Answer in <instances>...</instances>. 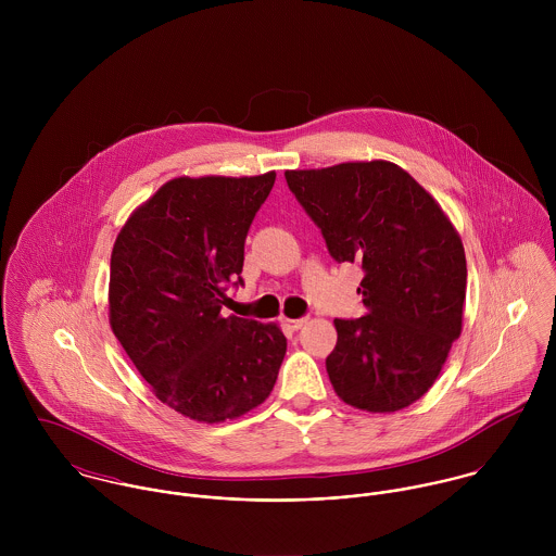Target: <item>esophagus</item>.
I'll use <instances>...</instances> for the list:
<instances>
[{
	"instance_id": "34e87169",
	"label": "esophagus",
	"mask_w": 556,
	"mask_h": 556,
	"mask_svg": "<svg viewBox=\"0 0 556 556\" xmlns=\"http://www.w3.org/2000/svg\"><path fill=\"white\" fill-rule=\"evenodd\" d=\"M282 323H285L287 329L298 331V329H302V327L308 323V318H282Z\"/></svg>"
}]
</instances>
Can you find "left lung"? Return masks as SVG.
<instances>
[{
	"label": "left lung",
	"mask_w": 556,
	"mask_h": 556,
	"mask_svg": "<svg viewBox=\"0 0 556 556\" xmlns=\"http://www.w3.org/2000/svg\"><path fill=\"white\" fill-rule=\"evenodd\" d=\"M338 263L366 271V315L336 318L325 359L333 392L355 408L394 413L424 396L463 331L467 258L456 227L390 160L285 170Z\"/></svg>",
	"instance_id": "obj_1"
}]
</instances>
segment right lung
<instances>
[{"label": "right lung", "mask_w": 556, "mask_h": 556, "mask_svg": "<svg viewBox=\"0 0 556 556\" xmlns=\"http://www.w3.org/2000/svg\"><path fill=\"white\" fill-rule=\"evenodd\" d=\"M274 181L276 170L168 179L113 243L111 329L160 402L194 421L238 419L263 404L287 353L278 323L220 313Z\"/></svg>", "instance_id": "obj_1"}]
</instances>
